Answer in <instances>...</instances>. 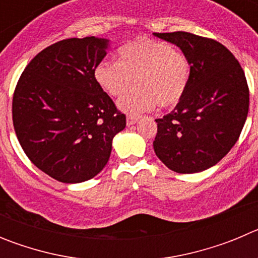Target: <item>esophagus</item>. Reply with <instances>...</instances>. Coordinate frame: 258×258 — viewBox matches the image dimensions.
I'll use <instances>...</instances> for the list:
<instances>
[{
	"label": "esophagus",
	"mask_w": 258,
	"mask_h": 258,
	"mask_svg": "<svg viewBox=\"0 0 258 258\" xmlns=\"http://www.w3.org/2000/svg\"><path fill=\"white\" fill-rule=\"evenodd\" d=\"M137 121H138V117H137V116H127V117H126V125H127V126H132V125L136 124Z\"/></svg>",
	"instance_id": "esophagus-1"
}]
</instances>
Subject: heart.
Wrapping results in <instances>:
<instances>
[{
	"label": "heart",
	"instance_id": "1",
	"mask_svg": "<svg viewBox=\"0 0 258 258\" xmlns=\"http://www.w3.org/2000/svg\"><path fill=\"white\" fill-rule=\"evenodd\" d=\"M118 61H99L94 79L104 92L118 97V108L131 116L150 111L156 104L161 108L175 106L183 97L190 81L191 66L187 56L164 41L138 37L122 45Z\"/></svg>",
	"mask_w": 258,
	"mask_h": 258
}]
</instances>
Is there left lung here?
I'll return each mask as SVG.
<instances>
[{
    "label": "left lung",
    "mask_w": 258,
    "mask_h": 258,
    "mask_svg": "<svg viewBox=\"0 0 258 258\" xmlns=\"http://www.w3.org/2000/svg\"><path fill=\"white\" fill-rule=\"evenodd\" d=\"M154 36L179 47L191 66L182 99L172 112L155 120V154L173 172H203L232 149L244 126L249 108L244 71L211 38L188 32Z\"/></svg>",
    "instance_id": "1"
}]
</instances>
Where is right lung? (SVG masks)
Wrapping results in <instances>:
<instances>
[{
  "label": "right lung",
  "mask_w": 258,
  "mask_h": 258,
  "mask_svg": "<svg viewBox=\"0 0 258 258\" xmlns=\"http://www.w3.org/2000/svg\"><path fill=\"white\" fill-rule=\"evenodd\" d=\"M109 41L67 38L38 52L13 98V122L23 151L51 178L80 183L108 163L125 115L94 79Z\"/></svg>",
  "instance_id": "add662e5"
}]
</instances>
